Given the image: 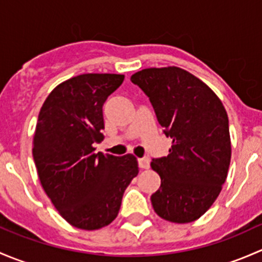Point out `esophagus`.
I'll return each mask as SVG.
<instances>
[{
    "mask_svg": "<svg viewBox=\"0 0 262 262\" xmlns=\"http://www.w3.org/2000/svg\"><path fill=\"white\" fill-rule=\"evenodd\" d=\"M138 165L141 168H144V170H147V168H149V158L148 157H142L138 160Z\"/></svg>",
    "mask_w": 262,
    "mask_h": 262,
    "instance_id": "esophagus-1",
    "label": "esophagus"
}]
</instances>
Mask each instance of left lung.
<instances>
[{
  "label": "left lung",
  "instance_id": "8db88e82",
  "mask_svg": "<svg viewBox=\"0 0 262 262\" xmlns=\"http://www.w3.org/2000/svg\"><path fill=\"white\" fill-rule=\"evenodd\" d=\"M149 97L163 133L172 138L167 157L150 167L161 186L153 209L172 223L199 219L221 192L231 162L228 116L209 86L179 67L146 68L130 77Z\"/></svg>",
  "mask_w": 262,
  "mask_h": 262
}]
</instances>
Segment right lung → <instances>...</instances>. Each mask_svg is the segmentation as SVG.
I'll use <instances>...</instances> for the list:
<instances>
[{
	"label": "right lung",
	"instance_id": "right-lung-1",
	"mask_svg": "<svg viewBox=\"0 0 262 262\" xmlns=\"http://www.w3.org/2000/svg\"><path fill=\"white\" fill-rule=\"evenodd\" d=\"M123 81L114 73L76 76L50 92L38 116L33 157L39 180L58 213L84 231L114 221L139 172L130 153H95L94 144L104 137V102Z\"/></svg>",
	"mask_w": 262,
	"mask_h": 262
}]
</instances>
